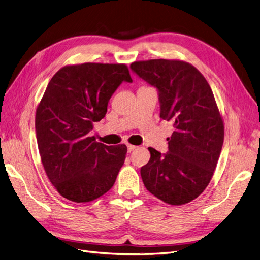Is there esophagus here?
<instances>
[{
  "instance_id": "obj_1",
  "label": "esophagus",
  "mask_w": 260,
  "mask_h": 260,
  "mask_svg": "<svg viewBox=\"0 0 260 260\" xmlns=\"http://www.w3.org/2000/svg\"><path fill=\"white\" fill-rule=\"evenodd\" d=\"M137 148V146L136 145H132V144H128V151L129 152H132V151H135V149Z\"/></svg>"
}]
</instances>
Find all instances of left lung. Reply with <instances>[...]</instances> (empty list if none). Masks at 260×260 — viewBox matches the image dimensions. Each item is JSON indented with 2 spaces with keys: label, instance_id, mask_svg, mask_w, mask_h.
Instances as JSON below:
<instances>
[{
  "label": "left lung",
  "instance_id": "left-lung-1",
  "mask_svg": "<svg viewBox=\"0 0 260 260\" xmlns=\"http://www.w3.org/2000/svg\"><path fill=\"white\" fill-rule=\"evenodd\" d=\"M130 67L158 89L160 117L174 125L166 154L148 147L143 183L160 201L184 205L207 187L221 153L224 124L214 93L199 69L184 60H139Z\"/></svg>",
  "mask_w": 260,
  "mask_h": 260
}]
</instances>
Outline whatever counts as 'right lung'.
I'll return each instance as SVG.
<instances>
[{
    "label": "right lung",
    "mask_w": 260,
    "mask_h": 260,
    "mask_svg": "<svg viewBox=\"0 0 260 260\" xmlns=\"http://www.w3.org/2000/svg\"><path fill=\"white\" fill-rule=\"evenodd\" d=\"M122 81H132L125 64L84 62L60 68L46 86L36 111L37 141L45 174L62 198L88 203L114 185L127 146L96 142L90 131Z\"/></svg>",
    "instance_id": "right-lung-1"
}]
</instances>
